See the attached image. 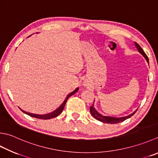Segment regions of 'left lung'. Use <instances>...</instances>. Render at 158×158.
I'll return each mask as SVG.
<instances>
[{
  "label": "left lung",
  "instance_id": "left-lung-1",
  "mask_svg": "<svg viewBox=\"0 0 158 158\" xmlns=\"http://www.w3.org/2000/svg\"><path fill=\"white\" fill-rule=\"evenodd\" d=\"M135 46L137 47L138 51L143 55L144 58L146 59V60L147 61V62L149 63V58H148L147 55L145 54V52L143 50V48L140 47V45H139L138 43L135 42ZM89 111H90V113L92 115V116L94 117L96 119H97L98 120H99V121H101V122H103L104 123H110V124H116V123H121L127 118H130V117H131L135 112H136L137 110L133 114H130V115H129L127 116L122 117V118H114V117H110V116H106L101 115V114H100L97 110H95V108L94 107V105H92V106H90V108H89Z\"/></svg>",
  "mask_w": 158,
  "mask_h": 158
}]
</instances>
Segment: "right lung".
Wrapping results in <instances>:
<instances>
[{
  "instance_id": "right-lung-1",
  "label": "right lung",
  "mask_w": 158,
  "mask_h": 158,
  "mask_svg": "<svg viewBox=\"0 0 158 158\" xmlns=\"http://www.w3.org/2000/svg\"><path fill=\"white\" fill-rule=\"evenodd\" d=\"M78 89H79V88H77L75 90H74L73 92H71V93H70L69 95H68L67 97H66V99H65L64 101L63 102V103L61 104V106L59 107L56 110L53 111V112H51V113H49V114H44V115H38V114L28 113V112H24V111H23V110H21V109L20 110L23 111L24 113H25L26 114H27V115H29V116H31V117H34V118H36L42 119V120H46V119H51V118H55V117H56L58 115H60V114L61 113V112H62L63 110H64L65 105H66V103L67 100L69 99V97H70L71 96L75 94V92H77Z\"/></svg>"
}]
</instances>
